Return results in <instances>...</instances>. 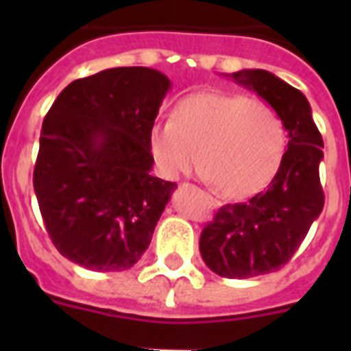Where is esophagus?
Listing matches in <instances>:
<instances>
[{
	"instance_id": "1",
	"label": "esophagus",
	"mask_w": 351,
	"mask_h": 351,
	"mask_svg": "<svg viewBox=\"0 0 351 351\" xmlns=\"http://www.w3.org/2000/svg\"><path fill=\"white\" fill-rule=\"evenodd\" d=\"M213 206H220V202H217V200H213Z\"/></svg>"
}]
</instances>
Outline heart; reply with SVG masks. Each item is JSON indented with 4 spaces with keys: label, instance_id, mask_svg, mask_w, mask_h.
I'll return each instance as SVG.
<instances>
[{
    "label": "heart",
    "instance_id": "obj_1",
    "mask_svg": "<svg viewBox=\"0 0 351 351\" xmlns=\"http://www.w3.org/2000/svg\"><path fill=\"white\" fill-rule=\"evenodd\" d=\"M288 132L275 107L240 95L198 93L178 101L173 120L154 121L147 134L154 167L167 180L204 176L231 198L255 195L280 167Z\"/></svg>",
    "mask_w": 351,
    "mask_h": 351
}]
</instances>
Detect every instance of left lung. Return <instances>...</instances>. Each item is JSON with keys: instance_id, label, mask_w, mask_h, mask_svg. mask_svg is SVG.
<instances>
[{"instance_id": "left-lung-1", "label": "left lung", "mask_w": 351, "mask_h": 351, "mask_svg": "<svg viewBox=\"0 0 351 351\" xmlns=\"http://www.w3.org/2000/svg\"><path fill=\"white\" fill-rule=\"evenodd\" d=\"M226 76L275 107L288 132V149L266 191L220 208L200 234V255L211 271L251 278L280 269L322 213V136L306 96L273 73L244 69Z\"/></svg>"}]
</instances>
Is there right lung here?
<instances>
[{
  "label": "right lung",
  "mask_w": 351,
  "mask_h": 351,
  "mask_svg": "<svg viewBox=\"0 0 351 351\" xmlns=\"http://www.w3.org/2000/svg\"><path fill=\"white\" fill-rule=\"evenodd\" d=\"M169 78L149 67L74 80L47 112L34 191L56 250L95 271L134 266L176 184L151 175L147 134Z\"/></svg>",
  "instance_id": "1"
}]
</instances>
